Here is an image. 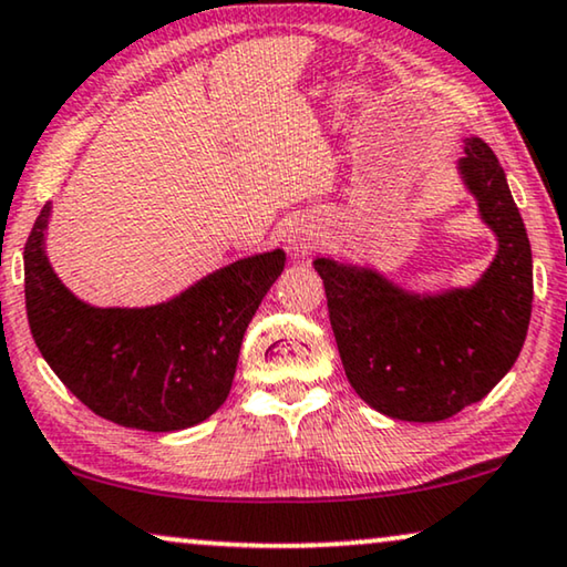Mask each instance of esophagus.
Here are the masks:
<instances>
[{
    "label": "esophagus",
    "mask_w": 567,
    "mask_h": 567,
    "mask_svg": "<svg viewBox=\"0 0 567 567\" xmlns=\"http://www.w3.org/2000/svg\"><path fill=\"white\" fill-rule=\"evenodd\" d=\"M318 238L321 236H318L316 223H310L308 218H292L287 223L285 244L295 259H306L318 246Z\"/></svg>",
    "instance_id": "obj_1"
}]
</instances>
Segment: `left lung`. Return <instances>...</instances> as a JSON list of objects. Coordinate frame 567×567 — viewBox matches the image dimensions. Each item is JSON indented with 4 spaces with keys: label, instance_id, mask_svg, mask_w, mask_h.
<instances>
[{
    "label": "left lung",
    "instance_id": "obj_1",
    "mask_svg": "<svg viewBox=\"0 0 567 567\" xmlns=\"http://www.w3.org/2000/svg\"><path fill=\"white\" fill-rule=\"evenodd\" d=\"M457 162L496 257L467 287L405 290L374 267L316 257L347 380L374 411L444 421L498 385L519 357L532 316V246L488 143L465 138Z\"/></svg>",
    "mask_w": 567,
    "mask_h": 567
}]
</instances>
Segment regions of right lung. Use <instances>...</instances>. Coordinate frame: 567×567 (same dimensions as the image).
<instances>
[{
    "label": "right lung",
    "instance_id": "add662e5",
    "mask_svg": "<svg viewBox=\"0 0 567 567\" xmlns=\"http://www.w3.org/2000/svg\"><path fill=\"white\" fill-rule=\"evenodd\" d=\"M51 203L25 244V308L43 360L97 416L141 432L200 424L230 393L254 313L285 269L272 249L230 261L146 308L79 300L45 254Z\"/></svg>",
    "mask_w": 567,
    "mask_h": 567
}]
</instances>
